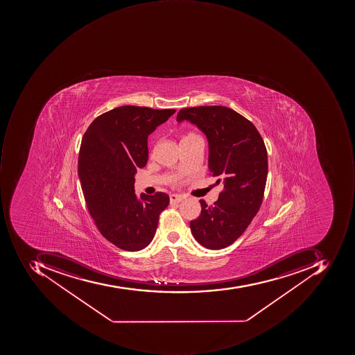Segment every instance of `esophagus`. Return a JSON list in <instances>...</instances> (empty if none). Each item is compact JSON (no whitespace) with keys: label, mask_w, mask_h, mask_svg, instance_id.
Here are the masks:
<instances>
[{"label":"esophagus","mask_w":355,"mask_h":355,"mask_svg":"<svg viewBox=\"0 0 355 355\" xmlns=\"http://www.w3.org/2000/svg\"><path fill=\"white\" fill-rule=\"evenodd\" d=\"M169 200H171V204H174V202H180L183 200V196L178 194H171L169 195Z\"/></svg>","instance_id":"34e87169"}]
</instances>
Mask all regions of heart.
Masks as SVG:
<instances>
[{
    "instance_id": "b5f03b06",
    "label": "heart",
    "mask_w": 355,
    "mask_h": 355,
    "mask_svg": "<svg viewBox=\"0 0 355 355\" xmlns=\"http://www.w3.org/2000/svg\"><path fill=\"white\" fill-rule=\"evenodd\" d=\"M196 137V135H193V133H189V135H186V137H183V139H188V137Z\"/></svg>"
}]
</instances>
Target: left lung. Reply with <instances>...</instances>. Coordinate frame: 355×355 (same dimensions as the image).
<instances>
[{"label":"left lung","instance_id":"1","mask_svg":"<svg viewBox=\"0 0 355 355\" xmlns=\"http://www.w3.org/2000/svg\"><path fill=\"white\" fill-rule=\"evenodd\" d=\"M190 121L208 139L210 174L222 181L224 190L208 206L200 200L202 212L191 220L193 236L209 250L234 243L257 214L268 176V153L255 125L222 105L188 107L179 111L177 121Z\"/></svg>","mask_w":355,"mask_h":355}]
</instances>
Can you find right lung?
<instances>
[{
    "mask_svg": "<svg viewBox=\"0 0 355 355\" xmlns=\"http://www.w3.org/2000/svg\"><path fill=\"white\" fill-rule=\"evenodd\" d=\"M176 112L123 105L98 116L82 139L78 161L86 206L102 236L137 252L155 236L166 193L137 196V169L148 160V135Z\"/></svg>",
    "mask_w": 355,
    "mask_h": 355,
    "instance_id": "obj_1",
    "label": "right lung"
}]
</instances>
